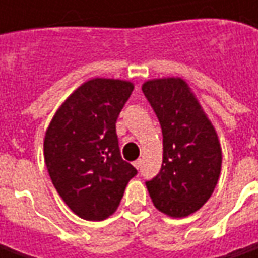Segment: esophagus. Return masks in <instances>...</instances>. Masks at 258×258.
Listing matches in <instances>:
<instances>
[{
  "label": "esophagus",
  "instance_id": "1",
  "mask_svg": "<svg viewBox=\"0 0 258 258\" xmlns=\"http://www.w3.org/2000/svg\"><path fill=\"white\" fill-rule=\"evenodd\" d=\"M141 165H142V159H136L134 162V166L136 168V169H139L141 168Z\"/></svg>",
  "mask_w": 258,
  "mask_h": 258
}]
</instances>
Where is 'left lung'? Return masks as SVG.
Instances as JSON below:
<instances>
[{
    "instance_id": "1",
    "label": "left lung",
    "mask_w": 258,
    "mask_h": 258,
    "mask_svg": "<svg viewBox=\"0 0 258 258\" xmlns=\"http://www.w3.org/2000/svg\"><path fill=\"white\" fill-rule=\"evenodd\" d=\"M142 90L164 136L161 171L146 181V188L161 213L188 217L210 200L218 182L223 162L218 136L181 77L148 80Z\"/></svg>"
}]
</instances>
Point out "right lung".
Listing matches in <instances>:
<instances>
[{
	"mask_svg": "<svg viewBox=\"0 0 258 258\" xmlns=\"http://www.w3.org/2000/svg\"><path fill=\"white\" fill-rule=\"evenodd\" d=\"M134 83L92 79L58 107L45 131L44 161L67 207L87 221L117 210L127 182L138 173L120 156L116 120Z\"/></svg>",
	"mask_w": 258,
	"mask_h": 258,
	"instance_id": "right-lung-1",
	"label": "right lung"
}]
</instances>
